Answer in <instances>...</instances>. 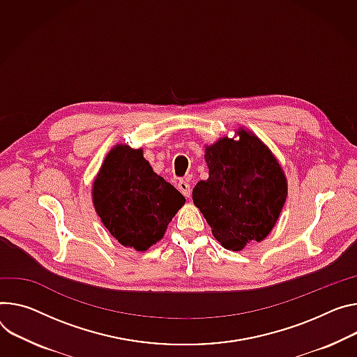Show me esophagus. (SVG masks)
Returning <instances> with one entry per match:
<instances>
[{
	"label": "esophagus",
	"mask_w": 357,
	"mask_h": 357,
	"mask_svg": "<svg viewBox=\"0 0 357 357\" xmlns=\"http://www.w3.org/2000/svg\"><path fill=\"white\" fill-rule=\"evenodd\" d=\"M178 189H179V192L182 193V195H183L186 199L190 198V190H192V189H190L189 182H186V181H179Z\"/></svg>",
	"instance_id": "34e87169"
}]
</instances>
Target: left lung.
Segmentation results:
<instances>
[{"label": "left lung", "instance_id": "1", "mask_svg": "<svg viewBox=\"0 0 357 357\" xmlns=\"http://www.w3.org/2000/svg\"><path fill=\"white\" fill-rule=\"evenodd\" d=\"M205 145L209 178L192 190V199L209 223L215 239L239 252L264 241L283 209L287 179L272 151L250 131Z\"/></svg>", "mask_w": 357, "mask_h": 357}]
</instances>
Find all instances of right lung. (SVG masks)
Masks as SVG:
<instances>
[{"mask_svg": "<svg viewBox=\"0 0 357 357\" xmlns=\"http://www.w3.org/2000/svg\"><path fill=\"white\" fill-rule=\"evenodd\" d=\"M92 204L122 246L145 252L164 238L185 198L153 172L142 148L118 144L93 179Z\"/></svg>", "mask_w": 357, "mask_h": 357, "instance_id": "obj_1", "label": "right lung"}]
</instances>
